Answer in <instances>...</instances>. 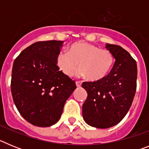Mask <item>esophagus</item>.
Listing matches in <instances>:
<instances>
[{
    "label": "esophagus",
    "mask_w": 149,
    "mask_h": 149,
    "mask_svg": "<svg viewBox=\"0 0 149 149\" xmlns=\"http://www.w3.org/2000/svg\"><path fill=\"white\" fill-rule=\"evenodd\" d=\"M81 84H82V81H76V86H77V87H81Z\"/></svg>",
    "instance_id": "obj_1"
}]
</instances>
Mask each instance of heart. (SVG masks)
Returning <instances> with one entry per match:
<instances>
[{"instance_id":"b5f03b06","label":"heart","mask_w":149,"mask_h":149,"mask_svg":"<svg viewBox=\"0 0 149 149\" xmlns=\"http://www.w3.org/2000/svg\"><path fill=\"white\" fill-rule=\"evenodd\" d=\"M56 65L68 77H72L81 68L79 74L91 81H98L108 74L115 58L111 51L100 49L94 45L78 42L72 44L68 51H62L56 56ZM80 65H79V63Z\"/></svg>"}]
</instances>
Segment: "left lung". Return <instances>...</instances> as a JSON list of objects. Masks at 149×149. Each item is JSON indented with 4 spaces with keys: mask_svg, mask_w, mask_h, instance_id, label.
<instances>
[{
    "mask_svg": "<svg viewBox=\"0 0 149 149\" xmlns=\"http://www.w3.org/2000/svg\"><path fill=\"white\" fill-rule=\"evenodd\" d=\"M106 48L116 59L110 72L101 80L82 84L88 95L83 117L89 125L98 128H108L122 120L136 89V60L121 46L106 44Z\"/></svg>",
    "mask_w": 149,
    "mask_h": 149,
    "instance_id": "obj_1",
    "label": "left lung"
}]
</instances>
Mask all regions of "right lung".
<instances>
[{"label": "right lung", "mask_w": 149, "mask_h": 149, "mask_svg": "<svg viewBox=\"0 0 149 149\" xmlns=\"http://www.w3.org/2000/svg\"><path fill=\"white\" fill-rule=\"evenodd\" d=\"M63 41L37 42L22 51L13 63L11 92L18 112L38 127L58 122L75 81L56 65Z\"/></svg>", "instance_id": "obj_1"}]
</instances>
